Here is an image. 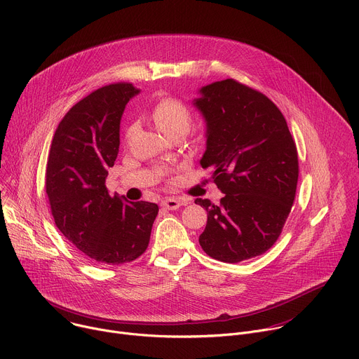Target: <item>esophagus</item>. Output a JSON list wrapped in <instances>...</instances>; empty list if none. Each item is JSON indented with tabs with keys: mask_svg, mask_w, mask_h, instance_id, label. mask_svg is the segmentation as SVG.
<instances>
[{
	"mask_svg": "<svg viewBox=\"0 0 359 359\" xmlns=\"http://www.w3.org/2000/svg\"><path fill=\"white\" fill-rule=\"evenodd\" d=\"M182 204H186L184 201L179 200V198H175V197H169V198H165L162 201V208L166 209V210H176L179 209Z\"/></svg>",
	"mask_w": 359,
	"mask_h": 359,
	"instance_id": "1",
	"label": "esophagus"
}]
</instances>
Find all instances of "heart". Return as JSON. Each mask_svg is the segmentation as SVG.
<instances>
[{"mask_svg": "<svg viewBox=\"0 0 359 359\" xmlns=\"http://www.w3.org/2000/svg\"><path fill=\"white\" fill-rule=\"evenodd\" d=\"M151 121L169 137L176 133L186 135L193 125V114L179 99L166 97L155 105L150 112ZM133 125L128 128L126 137L133 132Z\"/></svg>", "mask_w": 359, "mask_h": 359, "instance_id": "b5f03b06", "label": "heart"}]
</instances>
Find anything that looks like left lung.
<instances>
[{
    "mask_svg": "<svg viewBox=\"0 0 359 359\" xmlns=\"http://www.w3.org/2000/svg\"><path fill=\"white\" fill-rule=\"evenodd\" d=\"M194 105L208 126L200 161L224 193L220 204L196 198L208 212L198 237L212 259L240 263L280 237L298 182V153L285 118L264 93L234 79L200 89Z\"/></svg>",
    "mask_w": 359,
    "mask_h": 359,
    "instance_id": "1",
    "label": "left lung"
}]
</instances>
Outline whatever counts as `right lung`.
Returning <instances> with one entry per match:
<instances>
[{
  "mask_svg": "<svg viewBox=\"0 0 359 359\" xmlns=\"http://www.w3.org/2000/svg\"><path fill=\"white\" fill-rule=\"evenodd\" d=\"M139 93L129 82L102 86L75 104L50 143L45 190L60 231L90 260L119 266L146 251L159 208L111 196L105 180L119 151L125 107Z\"/></svg>",
  "mask_w": 359,
  "mask_h": 359,
  "instance_id": "obj_1",
  "label": "right lung"
}]
</instances>
